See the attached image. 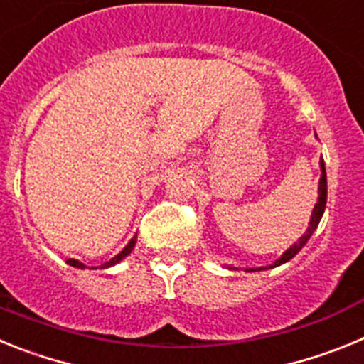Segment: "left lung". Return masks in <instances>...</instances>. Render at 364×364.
Here are the masks:
<instances>
[{
	"label": "left lung",
	"instance_id": "8db88e82",
	"mask_svg": "<svg viewBox=\"0 0 364 364\" xmlns=\"http://www.w3.org/2000/svg\"><path fill=\"white\" fill-rule=\"evenodd\" d=\"M315 138H317V134H315ZM321 166V178H319V197H317V204H315L314 211H311V217H310V222H308V230L306 233L302 235L301 239H299V242L291 244L288 250H286L284 253H282L281 257H279L273 264L269 266H262V268H246L244 272H262V269H269V268H277V266L284 264V262H288V260L294 259L295 255H297L299 252H301L302 247H304V244L310 240V237L314 235V231L317 230V226H319L321 218H323V213H324V208H326V169H324V160L321 159L319 162ZM230 269H239V268H233V266H228Z\"/></svg>",
	"mask_w": 364,
	"mask_h": 364
}]
</instances>
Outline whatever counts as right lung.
Wrapping results in <instances>:
<instances>
[{"label":"right lung","instance_id":"add662e5","mask_svg":"<svg viewBox=\"0 0 364 364\" xmlns=\"http://www.w3.org/2000/svg\"><path fill=\"white\" fill-rule=\"evenodd\" d=\"M134 244H136V235H134L133 239H131L129 242H127V246H125L124 250H122V252L118 253V255H114V257H112L111 260H107V262H104V264L100 266V268H111V266L118 264V262H120V260H124L125 257H127V255H129L131 252H133V250H134ZM67 264L74 266V268H80V269L87 268V266L83 264V262H80V260H76V259H69V260H67Z\"/></svg>","mask_w":364,"mask_h":364}]
</instances>
